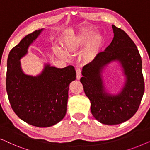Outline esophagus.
I'll return each instance as SVG.
<instances>
[{"instance_id": "1", "label": "esophagus", "mask_w": 150, "mask_h": 150, "mask_svg": "<svg viewBox=\"0 0 150 150\" xmlns=\"http://www.w3.org/2000/svg\"><path fill=\"white\" fill-rule=\"evenodd\" d=\"M81 70L80 68H77L76 69V77H77V79H80L81 78Z\"/></svg>"}]
</instances>
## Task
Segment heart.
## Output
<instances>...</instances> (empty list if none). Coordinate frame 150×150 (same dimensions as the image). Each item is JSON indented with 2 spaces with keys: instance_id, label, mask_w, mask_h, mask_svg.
Returning <instances> with one entry per match:
<instances>
[{
  "instance_id": "b5f03b06",
  "label": "heart",
  "mask_w": 150,
  "mask_h": 150,
  "mask_svg": "<svg viewBox=\"0 0 150 150\" xmlns=\"http://www.w3.org/2000/svg\"><path fill=\"white\" fill-rule=\"evenodd\" d=\"M92 35V32L89 30H83L75 37L71 38L65 43V49L69 54H77L81 52L86 44L82 57L86 62H91L95 58L97 53L100 50L103 43V37L100 34ZM55 53L58 56L64 58H68V55L60 47L55 50Z\"/></svg>"
}]
</instances>
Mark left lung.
<instances>
[{
    "label": "left lung",
    "instance_id": "8db88e82",
    "mask_svg": "<svg viewBox=\"0 0 150 150\" xmlns=\"http://www.w3.org/2000/svg\"><path fill=\"white\" fill-rule=\"evenodd\" d=\"M114 37L105 51L83 67L80 81L91 103L92 114L100 123L121 124L137 111L145 90L142 61L139 50L123 30L112 25ZM119 61L126 76V83L118 95L105 92L101 73L112 61Z\"/></svg>",
    "mask_w": 150,
    "mask_h": 150
}]
</instances>
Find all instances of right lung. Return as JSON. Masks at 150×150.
<instances>
[{"instance_id":"right-lung-1","label":"right lung","mask_w":150,"mask_h":150,"mask_svg":"<svg viewBox=\"0 0 150 150\" xmlns=\"http://www.w3.org/2000/svg\"><path fill=\"white\" fill-rule=\"evenodd\" d=\"M43 29L26 35L10 51L7 59L6 90L16 114L30 125L49 127L66 115L69 84L76 79L73 66L62 69L45 64L41 74L23 73L20 60Z\"/></svg>"}]
</instances>
